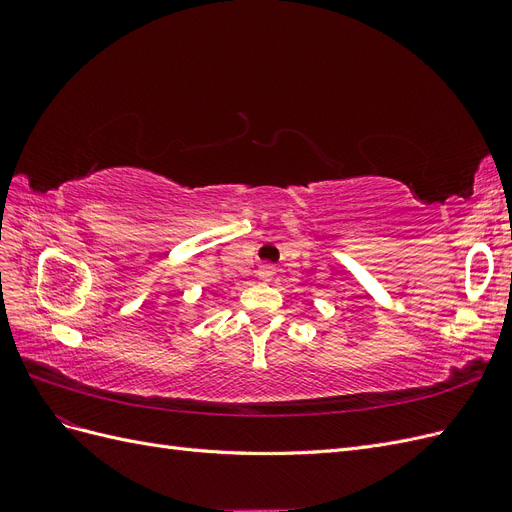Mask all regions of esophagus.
<instances>
[{
	"label": "esophagus",
	"instance_id": "esophagus-1",
	"mask_svg": "<svg viewBox=\"0 0 512 512\" xmlns=\"http://www.w3.org/2000/svg\"><path fill=\"white\" fill-rule=\"evenodd\" d=\"M273 275H275V267L273 265H262L258 269V280H262V282L273 280Z\"/></svg>",
	"mask_w": 512,
	"mask_h": 512
}]
</instances>
